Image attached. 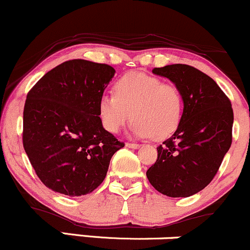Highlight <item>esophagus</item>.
<instances>
[{
	"label": "esophagus",
	"mask_w": 250,
	"mask_h": 250,
	"mask_svg": "<svg viewBox=\"0 0 250 250\" xmlns=\"http://www.w3.org/2000/svg\"><path fill=\"white\" fill-rule=\"evenodd\" d=\"M125 147L128 148H133V149H138L140 147L139 144H130V142H128V144H125Z\"/></svg>",
	"instance_id": "34e87169"
}]
</instances>
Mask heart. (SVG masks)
<instances>
[{
  "label": "heart",
  "mask_w": 250,
  "mask_h": 250,
  "mask_svg": "<svg viewBox=\"0 0 250 250\" xmlns=\"http://www.w3.org/2000/svg\"><path fill=\"white\" fill-rule=\"evenodd\" d=\"M183 106L182 91L175 84L144 72H128L115 83L114 95L100 98L98 116L111 134L133 119L136 136L164 140L177 130Z\"/></svg>",
  "instance_id": "1"
}]
</instances>
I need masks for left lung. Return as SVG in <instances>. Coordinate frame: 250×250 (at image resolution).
Returning a JSON list of instances; mask_svg holds the SVG:
<instances>
[{
  "label": "left lung",
  "mask_w": 250,
  "mask_h": 250,
  "mask_svg": "<svg viewBox=\"0 0 250 250\" xmlns=\"http://www.w3.org/2000/svg\"><path fill=\"white\" fill-rule=\"evenodd\" d=\"M153 73L179 87L184 110L173 135L156 147L147 178L165 196L190 197L209 185L231 146V103L211 77L190 65L155 67Z\"/></svg>",
  "instance_id": "obj_1"
}]
</instances>
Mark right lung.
<instances>
[{
	"instance_id": "add662e5",
	"label": "right lung",
	"mask_w": 250,
	"mask_h": 250,
	"mask_svg": "<svg viewBox=\"0 0 250 250\" xmlns=\"http://www.w3.org/2000/svg\"><path fill=\"white\" fill-rule=\"evenodd\" d=\"M114 67L73 59L48 71L29 90L23 109L24 152L39 179L70 197L102 184L111 156L125 147L106 131L98 102Z\"/></svg>"
}]
</instances>
